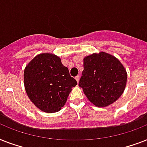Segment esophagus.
<instances>
[{
    "label": "esophagus",
    "instance_id": "esophagus-1",
    "mask_svg": "<svg viewBox=\"0 0 147 147\" xmlns=\"http://www.w3.org/2000/svg\"><path fill=\"white\" fill-rule=\"evenodd\" d=\"M76 81H77V82H79V79H80V76H76Z\"/></svg>",
    "mask_w": 147,
    "mask_h": 147
}]
</instances>
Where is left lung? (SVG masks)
<instances>
[{
    "label": "left lung",
    "mask_w": 147,
    "mask_h": 147,
    "mask_svg": "<svg viewBox=\"0 0 147 147\" xmlns=\"http://www.w3.org/2000/svg\"><path fill=\"white\" fill-rule=\"evenodd\" d=\"M127 78V71L121 62L101 52L84 59V70L78 85L95 106L106 107L123 94Z\"/></svg>",
    "instance_id": "8db88e82"
}]
</instances>
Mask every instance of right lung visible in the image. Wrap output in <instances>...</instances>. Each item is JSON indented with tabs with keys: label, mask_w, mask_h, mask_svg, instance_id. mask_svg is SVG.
I'll list each match as a JSON object with an SVG mask.
<instances>
[{
	"label": "right lung",
	"mask_w": 147,
	"mask_h": 147,
	"mask_svg": "<svg viewBox=\"0 0 147 147\" xmlns=\"http://www.w3.org/2000/svg\"><path fill=\"white\" fill-rule=\"evenodd\" d=\"M24 86L30 100L42 111L62 109L77 82L59 58L53 54L36 55L25 68Z\"/></svg>",
	"instance_id": "1"
}]
</instances>
